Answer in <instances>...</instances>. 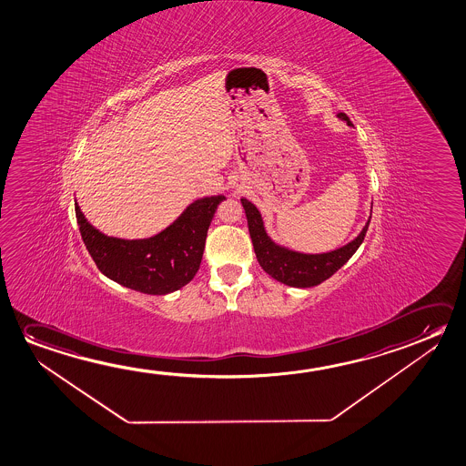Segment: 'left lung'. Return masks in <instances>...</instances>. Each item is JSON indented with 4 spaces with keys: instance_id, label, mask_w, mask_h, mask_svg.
Returning a JSON list of instances; mask_svg holds the SVG:
<instances>
[{
    "instance_id": "left-lung-1",
    "label": "left lung",
    "mask_w": 466,
    "mask_h": 466,
    "mask_svg": "<svg viewBox=\"0 0 466 466\" xmlns=\"http://www.w3.org/2000/svg\"><path fill=\"white\" fill-rule=\"evenodd\" d=\"M339 116L345 119L348 125H351L345 113H339ZM241 204L248 217L249 235L258 264L272 279L295 289L318 287L322 281L330 279L358 251V248L364 241L366 231L370 228V217L360 237L340 249L325 254H299L272 243L270 238L267 237L264 223L256 206L248 199H241Z\"/></svg>"
}]
</instances>
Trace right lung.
<instances>
[{
	"instance_id": "obj_1",
	"label": "right lung",
	"mask_w": 466,
	"mask_h": 466,
	"mask_svg": "<svg viewBox=\"0 0 466 466\" xmlns=\"http://www.w3.org/2000/svg\"><path fill=\"white\" fill-rule=\"evenodd\" d=\"M223 196L192 202L168 228L148 239H118L94 228L76 204L82 241L98 270L126 289L167 295L183 289L199 270L206 238Z\"/></svg>"
}]
</instances>
